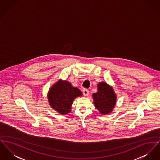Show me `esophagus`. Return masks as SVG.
<instances>
[{
  "mask_svg": "<svg viewBox=\"0 0 160 160\" xmlns=\"http://www.w3.org/2000/svg\"><path fill=\"white\" fill-rule=\"evenodd\" d=\"M83 94L84 95V96L87 97V96L89 95V91L87 90V89H84V90L83 91Z\"/></svg>",
  "mask_w": 160,
  "mask_h": 160,
  "instance_id": "1",
  "label": "esophagus"
}]
</instances>
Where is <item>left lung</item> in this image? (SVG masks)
<instances>
[{"mask_svg": "<svg viewBox=\"0 0 160 160\" xmlns=\"http://www.w3.org/2000/svg\"><path fill=\"white\" fill-rule=\"evenodd\" d=\"M98 91L92 94L95 107L101 114L111 113L114 108L117 95L111 86L106 82H100L97 85Z\"/></svg>", "mask_w": 160, "mask_h": 160, "instance_id": "left-lung-1", "label": "left lung"}]
</instances>
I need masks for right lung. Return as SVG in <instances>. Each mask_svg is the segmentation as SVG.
<instances>
[{
    "instance_id": "obj_1",
    "label": "right lung",
    "mask_w": 160,
    "mask_h": 160,
    "mask_svg": "<svg viewBox=\"0 0 160 160\" xmlns=\"http://www.w3.org/2000/svg\"><path fill=\"white\" fill-rule=\"evenodd\" d=\"M82 92L68 81L59 80L49 89L48 98L50 106L57 112L65 115L71 111V105L75 98L82 96Z\"/></svg>"
}]
</instances>
